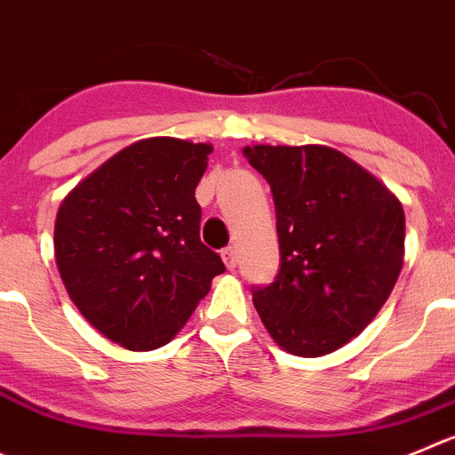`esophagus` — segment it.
Masks as SVG:
<instances>
[{
	"mask_svg": "<svg viewBox=\"0 0 455 455\" xmlns=\"http://www.w3.org/2000/svg\"><path fill=\"white\" fill-rule=\"evenodd\" d=\"M220 257H223L225 266L230 267V270H235V267H236V259H239V257H236V248H232V245H230V248H225L223 252H220Z\"/></svg>",
	"mask_w": 455,
	"mask_h": 455,
	"instance_id": "1",
	"label": "esophagus"
}]
</instances>
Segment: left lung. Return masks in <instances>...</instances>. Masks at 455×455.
<instances>
[{
  "mask_svg": "<svg viewBox=\"0 0 455 455\" xmlns=\"http://www.w3.org/2000/svg\"><path fill=\"white\" fill-rule=\"evenodd\" d=\"M267 180L281 266L252 301L272 339L322 357L360 335L391 295L404 261V210L395 194L323 145H252Z\"/></svg>",
  "mask_w": 455,
  "mask_h": 455,
  "instance_id": "left-lung-1",
  "label": "left lung"
}]
</instances>
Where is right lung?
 Wrapping results in <instances>:
<instances>
[{
    "label": "right lung",
    "instance_id": "1",
    "mask_svg": "<svg viewBox=\"0 0 455 455\" xmlns=\"http://www.w3.org/2000/svg\"><path fill=\"white\" fill-rule=\"evenodd\" d=\"M212 145L147 138L68 192L55 219V261L86 322L127 350L174 339L225 272L201 243L194 198Z\"/></svg>",
    "mask_w": 455,
    "mask_h": 455
}]
</instances>
